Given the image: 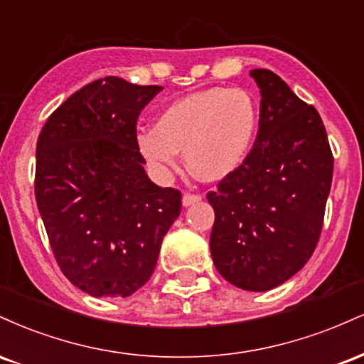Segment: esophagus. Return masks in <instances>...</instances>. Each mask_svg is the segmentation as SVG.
I'll use <instances>...</instances> for the list:
<instances>
[{"label": "esophagus", "mask_w": 364, "mask_h": 364, "mask_svg": "<svg viewBox=\"0 0 364 364\" xmlns=\"http://www.w3.org/2000/svg\"><path fill=\"white\" fill-rule=\"evenodd\" d=\"M200 200H202V196H200V195L185 193V195H183V205H185V207H190V205H193V203L200 202Z\"/></svg>", "instance_id": "esophagus-1"}]
</instances>
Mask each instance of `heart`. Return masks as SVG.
Wrapping results in <instances>:
<instances>
[{
	"instance_id": "b5f03b06",
	"label": "heart",
	"mask_w": 364,
	"mask_h": 364,
	"mask_svg": "<svg viewBox=\"0 0 364 364\" xmlns=\"http://www.w3.org/2000/svg\"><path fill=\"white\" fill-rule=\"evenodd\" d=\"M258 119L260 109L250 92L210 87L169 102L157 114L156 127L139 129L136 149L161 179L176 173L183 150L195 176L219 181L248 156Z\"/></svg>"
}]
</instances>
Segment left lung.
Returning a JSON list of instances; mask_svg holds the SVG:
<instances>
[{
    "label": "left lung",
    "mask_w": 364,
    "mask_h": 364,
    "mask_svg": "<svg viewBox=\"0 0 364 364\" xmlns=\"http://www.w3.org/2000/svg\"><path fill=\"white\" fill-rule=\"evenodd\" d=\"M250 75L262 95L257 140L207 200L215 212V269L240 289L263 292L299 272L315 252L333 157L315 107L270 70Z\"/></svg>",
    "instance_id": "left-lung-1"
}]
</instances>
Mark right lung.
<instances>
[{"instance_id":"right-lung-1","label":"right lung","mask_w":364,"mask_h":364,"mask_svg":"<svg viewBox=\"0 0 364 364\" xmlns=\"http://www.w3.org/2000/svg\"><path fill=\"white\" fill-rule=\"evenodd\" d=\"M162 90L106 77L46 121L36 200L61 272L94 298H128L152 275L181 193L150 181L136 149L140 111Z\"/></svg>"}]
</instances>
